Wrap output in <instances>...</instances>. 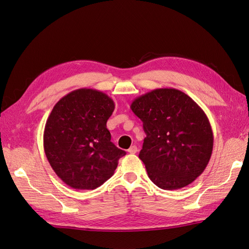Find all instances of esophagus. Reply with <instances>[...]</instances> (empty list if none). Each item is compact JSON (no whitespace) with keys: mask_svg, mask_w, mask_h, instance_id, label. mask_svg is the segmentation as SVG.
Here are the masks:
<instances>
[{"mask_svg":"<svg viewBox=\"0 0 249 249\" xmlns=\"http://www.w3.org/2000/svg\"><path fill=\"white\" fill-rule=\"evenodd\" d=\"M137 151H138V147L136 145H132V146H130V148L128 149V152L129 154H137Z\"/></svg>","mask_w":249,"mask_h":249,"instance_id":"1","label":"esophagus"}]
</instances>
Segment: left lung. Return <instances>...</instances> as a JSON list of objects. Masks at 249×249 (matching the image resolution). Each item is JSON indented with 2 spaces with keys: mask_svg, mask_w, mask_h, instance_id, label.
Returning <instances> with one entry per match:
<instances>
[{
  "mask_svg": "<svg viewBox=\"0 0 249 249\" xmlns=\"http://www.w3.org/2000/svg\"><path fill=\"white\" fill-rule=\"evenodd\" d=\"M130 108L143 122L146 138L139 158L149 179L166 190L193 183L206 168L213 147L212 126L202 108L175 88L151 90Z\"/></svg>",
  "mask_w": 249,
  "mask_h": 249,
  "instance_id": "obj_1",
  "label": "left lung"
}]
</instances>
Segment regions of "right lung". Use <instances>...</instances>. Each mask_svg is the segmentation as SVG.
<instances>
[{
	"instance_id": "obj_1",
	"label": "right lung",
	"mask_w": 249,
	"mask_h": 249,
	"mask_svg": "<svg viewBox=\"0 0 249 249\" xmlns=\"http://www.w3.org/2000/svg\"><path fill=\"white\" fill-rule=\"evenodd\" d=\"M113 101L90 88L76 89L54 105L44 129V150L60 179L74 189H95L113 175L126 152L111 141L107 120Z\"/></svg>"
}]
</instances>
